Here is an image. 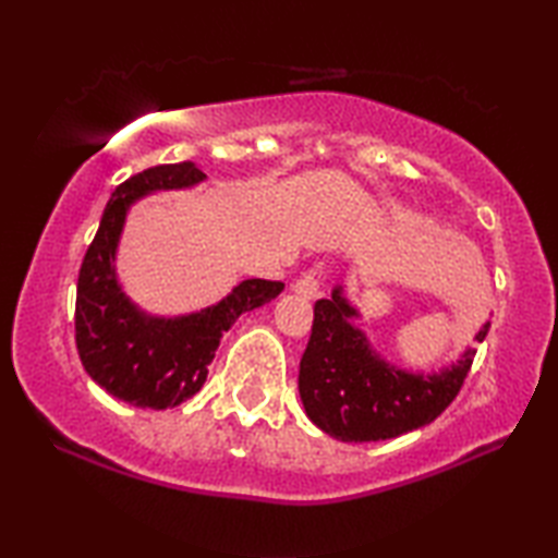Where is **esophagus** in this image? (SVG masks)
I'll list each match as a JSON object with an SVG mask.
<instances>
[{"mask_svg": "<svg viewBox=\"0 0 558 558\" xmlns=\"http://www.w3.org/2000/svg\"><path fill=\"white\" fill-rule=\"evenodd\" d=\"M292 290H295L300 298H307V300L317 298L319 295V266L307 270L305 276H300L295 282H292Z\"/></svg>", "mask_w": 558, "mask_h": 558, "instance_id": "esophagus-1", "label": "esophagus"}]
</instances>
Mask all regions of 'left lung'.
Listing matches in <instances>:
<instances>
[{
	"label": "left lung",
	"mask_w": 558,
	"mask_h": 558,
	"mask_svg": "<svg viewBox=\"0 0 558 558\" xmlns=\"http://www.w3.org/2000/svg\"><path fill=\"white\" fill-rule=\"evenodd\" d=\"M352 317L356 310L342 288L315 302L313 335L298 376L307 418L344 442L396 438L436 421L465 384L475 349L440 374H409L376 356ZM487 329L489 323L477 332V342Z\"/></svg>",
	"instance_id": "left-lung-1"
}]
</instances>
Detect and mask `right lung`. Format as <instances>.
<instances>
[{"label": "right lung", "mask_w": 558, "mask_h": 558, "mask_svg": "<svg viewBox=\"0 0 558 558\" xmlns=\"http://www.w3.org/2000/svg\"><path fill=\"white\" fill-rule=\"evenodd\" d=\"M194 162L157 165L116 186L98 233L81 263L75 292V347L98 386L137 409H174L202 389L223 332L243 313L280 295L278 280L239 282L216 305L184 317H149L132 305L116 276V248L132 202L159 189L199 184Z\"/></svg>", "instance_id": "obj_1"}]
</instances>
